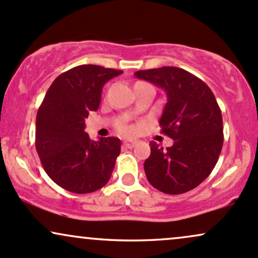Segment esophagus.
Wrapping results in <instances>:
<instances>
[{"mask_svg": "<svg viewBox=\"0 0 258 258\" xmlns=\"http://www.w3.org/2000/svg\"><path fill=\"white\" fill-rule=\"evenodd\" d=\"M138 142L137 141H125L123 142V146H125L126 148H128V149H132L133 147L137 146Z\"/></svg>", "mask_w": 258, "mask_h": 258, "instance_id": "34e87169", "label": "esophagus"}]
</instances>
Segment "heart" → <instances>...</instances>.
I'll return each instance as SVG.
<instances>
[{
  "label": "heart",
  "mask_w": 258,
  "mask_h": 258,
  "mask_svg": "<svg viewBox=\"0 0 258 258\" xmlns=\"http://www.w3.org/2000/svg\"><path fill=\"white\" fill-rule=\"evenodd\" d=\"M119 131L121 133H125V135H131L133 132V128L130 126H126V125H120L119 126Z\"/></svg>",
  "instance_id": "1"
}]
</instances>
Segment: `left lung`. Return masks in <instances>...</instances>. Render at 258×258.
Segmentation results:
<instances>
[{"instance_id":"1","label":"left lung","mask_w":258,"mask_h":258,"mask_svg":"<svg viewBox=\"0 0 258 258\" xmlns=\"http://www.w3.org/2000/svg\"><path fill=\"white\" fill-rule=\"evenodd\" d=\"M135 75L166 92L159 123L173 139L166 149L150 142V156L144 161L147 178L162 193H186L209 177L220 158L223 121L217 100L203 80L180 68L139 70Z\"/></svg>"}]
</instances>
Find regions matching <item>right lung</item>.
<instances>
[{"label":"right lung","mask_w":258,"mask_h":258,"mask_svg":"<svg viewBox=\"0 0 258 258\" xmlns=\"http://www.w3.org/2000/svg\"><path fill=\"white\" fill-rule=\"evenodd\" d=\"M121 70L79 65L58 76L36 115L35 146L53 182L76 194L103 188L121 150L119 138L91 141L85 119L99 108L102 88Z\"/></svg>","instance_id":"add662e5"}]
</instances>
